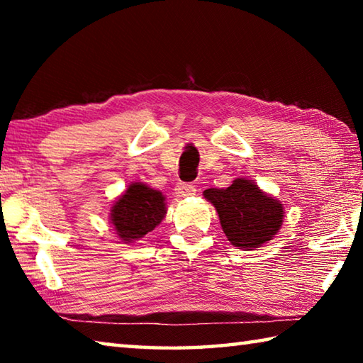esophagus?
I'll use <instances>...</instances> for the list:
<instances>
[{
	"label": "esophagus",
	"instance_id": "1",
	"mask_svg": "<svg viewBox=\"0 0 363 363\" xmlns=\"http://www.w3.org/2000/svg\"><path fill=\"white\" fill-rule=\"evenodd\" d=\"M174 190H176V196H181V199H184V196H190L195 194V186L190 182H177Z\"/></svg>",
	"mask_w": 363,
	"mask_h": 363
}]
</instances>
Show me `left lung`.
I'll return each mask as SVG.
<instances>
[{
	"label": "left lung",
	"instance_id": "obj_1",
	"mask_svg": "<svg viewBox=\"0 0 363 363\" xmlns=\"http://www.w3.org/2000/svg\"><path fill=\"white\" fill-rule=\"evenodd\" d=\"M219 214L225 237L235 247L259 248L279 232L284 206L247 179H235L225 189L203 192Z\"/></svg>",
	"mask_w": 363,
	"mask_h": 363
}]
</instances>
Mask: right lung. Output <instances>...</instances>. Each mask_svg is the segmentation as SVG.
Wrapping results in <instances>:
<instances>
[{
  "label": "right lung",
  "mask_w": 363,
  "mask_h": 363,
  "mask_svg": "<svg viewBox=\"0 0 363 363\" xmlns=\"http://www.w3.org/2000/svg\"><path fill=\"white\" fill-rule=\"evenodd\" d=\"M167 214L164 196L145 184L134 182L112 206V224L123 242L143 238L162 223Z\"/></svg>",
  "instance_id": "1"
}]
</instances>
